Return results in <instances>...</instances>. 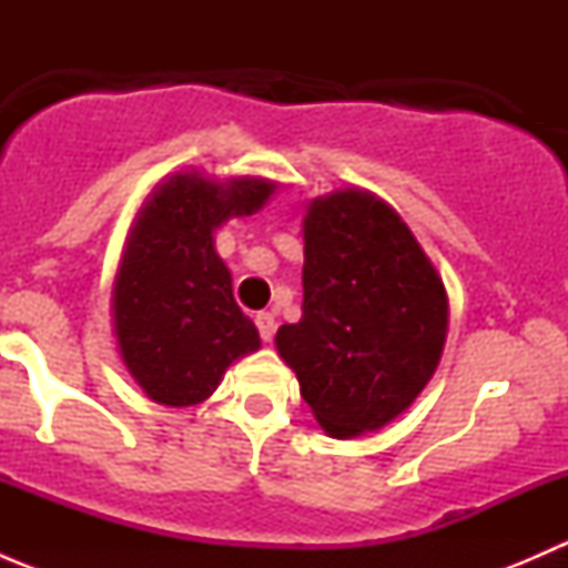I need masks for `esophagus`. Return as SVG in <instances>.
Wrapping results in <instances>:
<instances>
[{"label": "esophagus", "instance_id": "1", "mask_svg": "<svg viewBox=\"0 0 568 568\" xmlns=\"http://www.w3.org/2000/svg\"><path fill=\"white\" fill-rule=\"evenodd\" d=\"M255 324H257V332H261L263 341H272L274 337V329H277V321H274L272 313H257L255 316Z\"/></svg>", "mask_w": 568, "mask_h": 568}]
</instances>
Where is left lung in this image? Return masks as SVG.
<instances>
[{"mask_svg":"<svg viewBox=\"0 0 568 568\" xmlns=\"http://www.w3.org/2000/svg\"><path fill=\"white\" fill-rule=\"evenodd\" d=\"M302 318L277 352L329 437L387 426L437 371L448 335L443 277L406 222L363 189L311 200Z\"/></svg>","mask_w":568,"mask_h":568,"instance_id":"obj_1","label":"left lung"}]
</instances>
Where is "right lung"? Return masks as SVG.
Wrapping results in <instances>:
<instances>
[{"label": "right lung", "instance_id": "add662e5", "mask_svg": "<svg viewBox=\"0 0 568 568\" xmlns=\"http://www.w3.org/2000/svg\"><path fill=\"white\" fill-rule=\"evenodd\" d=\"M277 183L266 178H164L142 203L112 288L120 357L148 398L194 406L227 365L261 348L255 324L233 300V277L214 247L231 216L263 209Z\"/></svg>", "mask_w": 568, "mask_h": 568}]
</instances>
